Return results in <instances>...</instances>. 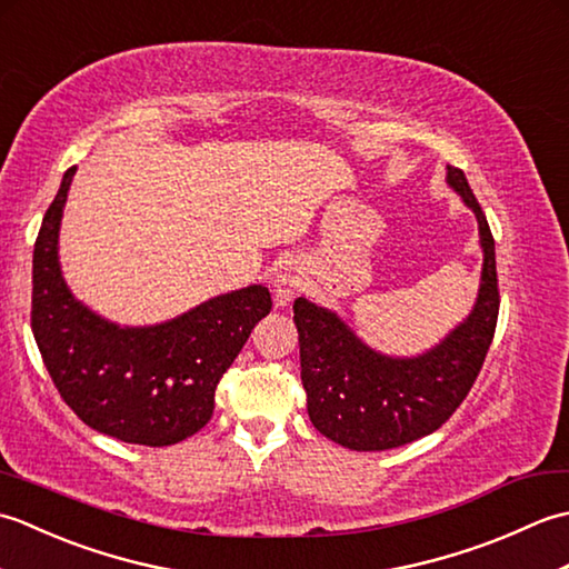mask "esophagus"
<instances>
[{
	"label": "esophagus",
	"mask_w": 569,
	"mask_h": 569,
	"mask_svg": "<svg viewBox=\"0 0 569 569\" xmlns=\"http://www.w3.org/2000/svg\"><path fill=\"white\" fill-rule=\"evenodd\" d=\"M298 286H300L298 271L293 269V266H283V269L278 271L276 278H273V303H276V308H283V306L291 303V298L296 296Z\"/></svg>",
	"instance_id": "34e87169"
}]
</instances>
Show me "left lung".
I'll list each match as a JSON object with an SVG mask.
<instances>
[{
	"instance_id": "left-lung-1",
	"label": "left lung",
	"mask_w": 569,
	"mask_h": 569,
	"mask_svg": "<svg viewBox=\"0 0 569 569\" xmlns=\"http://www.w3.org/2000/svg\"><path fill=\"white\" fill-rule=\"evenodd\" d=\"M447 183L477 214L485 269L475 310L442 345L416 359L381 357L335 312L306 298L293 303L308 416L325 438L349 450H393L438 430L475 386L497 332L499 278L487 214L462 168L447 166Z\"/></svg>"
}]
</instances>
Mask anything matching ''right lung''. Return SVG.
Returning a JSON list of instances; mask_svg holds the SVG:
<instances>
[{
  "label": "right lung",
  "mask_w": 569,
  "mask_h": 569,
  "mask_svg": "<svg viewBox=\"0 0 569 569\" xmlns=\"http://www.w3.org/2000/svg\"><path fill=\"white\" fill-rule=\"evenodd\" d=\"M76 166L48 204L33 244L31 330L60 398L84 426L122 442L163 447L212 418L222 373L261 318L263 286L212 298L156 328H117L70 296L60 276L58 229Z\"/></svg>",
  "instance_id": "1"
}]
</instances>
